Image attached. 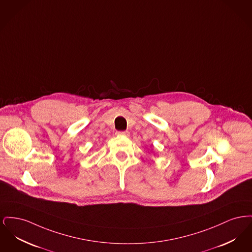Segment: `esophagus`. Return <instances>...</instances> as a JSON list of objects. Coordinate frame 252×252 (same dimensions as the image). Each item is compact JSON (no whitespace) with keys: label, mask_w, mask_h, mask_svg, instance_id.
<instances>
[{"label":"esophagus","mask_w":252,"mask_h":252,"mask_svg":"<svg viewBox=\"0 0 252 252\" xmlns=\"http://www.w3.org/2000/svg\"><path fill=\"white\" fill-rule=\"evenodd\" d=\"M117 135H121V136H128L129 132L128 131H117L116 132Z\"/></svg>","instance_id":"esophagus-1"}]
</instances>
